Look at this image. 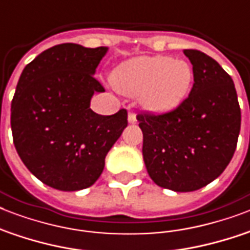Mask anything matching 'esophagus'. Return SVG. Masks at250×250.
I'll return each mask as SVG.
<instances>
[{
	"mask_svg": "<svg viewBox=\"0 0 250 250\" xmlns=\"http://www.w3.org/2000/svg\"><path fill=\"white\" fill-rule=\"evenodd\" d=\"M128 122L129 123H136L137 122V119H136V114L135 113H132V111H129L128 113Z\"/></svg>",
	"mask_w": 250,
	"mask_h": 250,
	"instance_id": "34e87169",
	"label": "esophagus"
}]
</instances>
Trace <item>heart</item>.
I'll return each instance as SVG.
<instances>
[{"label": "heart", "mask_w": 250, "mask_h": 250, "mask_svg": "<svg viewBox=\"0 0 250 250\" xmlns=\"http://www.w3.org/2000/svg\"><path fill=\"white\" fill-rule=\"evenodd\" d=\"M189 62L171 57H141L118 67L111 75L114 88L127 96H140L149 111L165 113L178 107L193 83Z\"/></svg>", "instance_id": "1"}]
</instances>
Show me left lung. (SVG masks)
Returning <instances> with one entry per match:
<instances>
[{
  "label": "left lung",
  "mask_w": 250,
  "mask_h": 250,
  "mask_svg": "<svg viewBox=\"0 0 250 250\" xmlns=\"http://www.w3.org/2000/svg\"><path fill=\"white\" fill-rule=\"evenodd\" d=\"M193 66V86L167 113L137 114L143 157L157 186L192 192L208 186L229 166L236 150L241 111L231 76L196 49L184 50Z\"/></svg>",
  "instance_id": "8db88e82"
}]
</instances>
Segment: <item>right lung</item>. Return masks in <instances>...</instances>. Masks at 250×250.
Returning <instances> with one entry per match:
<instances>
[{
  "mask_svg": "<svg viewBox=\"0 0 250 250\" xmlns=\"http://www.w3.org/2000/svg\"><path fill=\"white\" fill-rule=\"evenodd\" d=\"M107 48L56 45L29 62L11 101V131L25 167L46 186L80 190L102 174L105 157L127 127V110L98 115L90 109L94 79Z\"/></svg>",
  "mask_w": 250,
  "mask_h": 250,
  "instance_id": "1",
  "label": "right lung"
}]
</instances>
